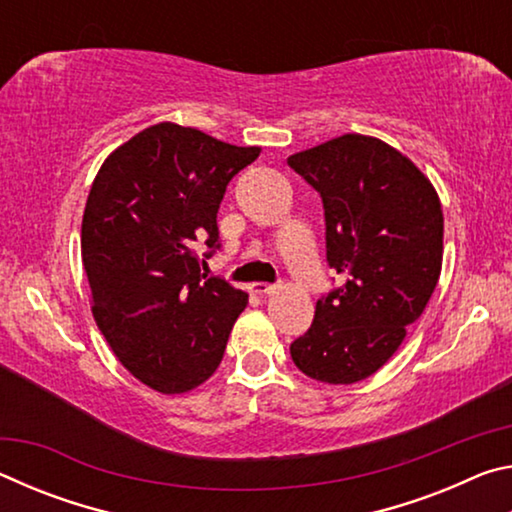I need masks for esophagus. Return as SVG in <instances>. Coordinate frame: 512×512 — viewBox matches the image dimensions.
I'll use <instances>...</instances> for the list:
<instances>
[{
    "instance_id": "1",
    "label": "esophagus",
    "mask_w": 512,
    "mask_h": 512,
    "mask_svg": "<svg viewBox=\"0 0 512 512\" xmlns=\"http://www.w3.org/2000/svg\"><path fill=\"white\" fill-rule=\"evenodd\" d=\"M275 284H266V282H253L250 284V291L253 293H259V296H271V293H275Z\"/></svg>"
}]
</instances>
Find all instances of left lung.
<instances>
[{
	"label": "left lung",
	"instance_id": "8db88e82",
	"mask_svg": "<svg viewBox=\"0 0 512 512\" xmlns=\"http://www.w3.org/2000/svg\"><path fill=\"white\" fill-rule=\"evenodd\" d=\"M287 162L323 198L327 262L343 277L291 359L316 381L357 384L393 357L436 289L443 207L415 162L379 137L345 133Z\"/></svg>",
	"mask_w": 512,
	"mask_h": 512
}]
</instances>
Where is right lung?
Returning a JSON list of instances; mask_svg holds the SVG:
<instances>
[{
	"label": "right lung",
	"mask_w": 512,
	"mask_h": 512,
	"mask_svg": "<svg viewBox=\"0 0 512 512\" xmlns=\"http://www.w3.org/2000/svg\"><path fill=\"white\" fill-rule=\"evenodd\" d=\"M259 153L160 121L94 176L81 225L92 316L121 366L155 393L210 379L248 305V293L205 280L196 246H216L225 187Z\"/></svg>",
	"instance_id": "right-lung-1"
}]
</instances>
